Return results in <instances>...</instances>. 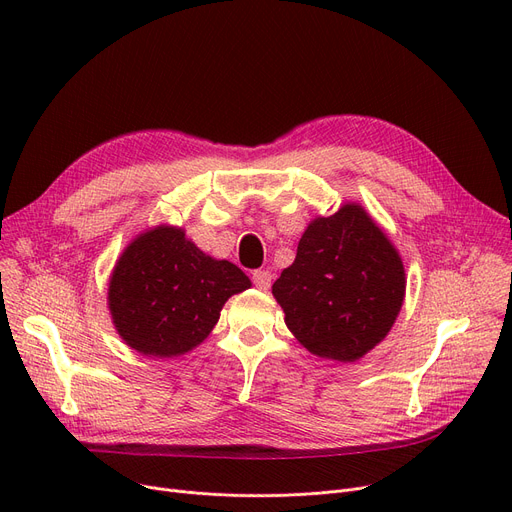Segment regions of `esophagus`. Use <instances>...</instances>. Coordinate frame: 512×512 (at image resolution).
Segmentation results:
<instances>
[{
	"label": "esophagus",
	"instance_id": "34e87169",
	"mask_svg": "<svg viewBox=\"0 0 512 512\" xmlns=\"http://www.w3.org/2000/svg\"><path fill=\"white\" fill-rule=\"evenodd\" d=\"M253 282L259 290H267L272 286V272L270 270H257L253 272Z\"/></svg>",
	"mask_w": 512,
	"mask_h": 512
}]
</instances>
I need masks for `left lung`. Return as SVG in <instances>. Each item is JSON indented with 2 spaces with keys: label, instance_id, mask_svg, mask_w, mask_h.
<instances>
[{
  "label": "left lung",
  "instance_id": "left-lung-1",
  "mask_svg": "<svg viewBox=\"0 0 512 512\" xmlns=\"http://www.w3.org/2000/svg\"><path fill=\"white\" fill-rule=\"evenodd\" d=\"M405 265L386 232L359 203L319 215L272 294L309 353L353 363L378 346L405 301Z\"/></svg>",
  "mask_w": 512,
  "mask_h": 512
}]
</instances>
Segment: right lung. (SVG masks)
Instances as JSON below:
<instances>
[{
	"mask_svg": "<svg viewBox=\"0 0 512 512\" xmlns=\"http://www.w3.org/2000/svg\"><path fill=\"white\" fill-rule=\"evenodd\" d=\"M251 288L247 274L203 253L178 226L149 228L118 257L107 307L120 338L153 359L180 357L218 324L224 303Z\"/></svg>",
	"mask_w": 512,
	"mask_h": 512,
	"instance_id": "right-lung-1",
	"label": "right lung"
}]
</instances>
